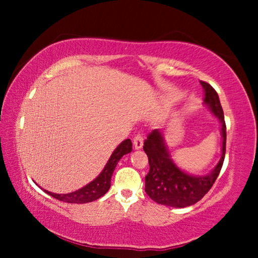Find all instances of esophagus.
Wrapping results in <instances>:
<instances>
[{"instance_id": "34e87169", "label": "esophagus", "mask_w": 258, "mask_h": 258, "mask_svg": "<svg viewBox=\"0 0 258 258\" xmlns=\"http://www.w3.org/2000/svg\"><path fill=\"white\" fill-rule=\"evenodd\" d=\"M143 136L142 134H137V135L135 136V139H134V147H135L136 150H140L141 148L143 147Z\"/></svg>"}]
</instances>
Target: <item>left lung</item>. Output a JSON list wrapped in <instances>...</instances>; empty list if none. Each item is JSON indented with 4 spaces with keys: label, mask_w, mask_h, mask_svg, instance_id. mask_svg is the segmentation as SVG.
<instances>
[{
    "label": "left lung",
    "mask_w": 258,
    "mask_h": 258,
    "mask_svg": "<svg viewBox=\"0 0 258 258\" xmlns=\"http://www.w3.org/2000/svg\"><path fill=\"white\" fill-rule=\"evenodd\" d=\"M204 91V105L221 124V158L213 170L206 175L189 174L172 160L163 133L155 129L144 141L143 150L149 160V172L146 176V192L151 200L163 206L185 208L192 206L209 191L223 165L227 142L223 109L216 90L200 81Z\"/></svg>",
    "instance_id": "1"
}]
</instances>
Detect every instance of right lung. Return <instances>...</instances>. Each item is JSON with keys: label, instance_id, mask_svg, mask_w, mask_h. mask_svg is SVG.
Wrapping results in <instances>:
<instances>
[{"label": "right lung", "instance_id": "1", "mask_svg": "<svg viewBox=\"0 0 258 258\" xmlns=\"http://www.w3.org/2000/svg\"><path fill=\"white\" fill-rule=\"evenodd\" d=\"M133 150V143L129 139H126L121 142L117 146V148L112 151V154L109 157L107 164L104 165L103 170L100 172V175L93 181L88 183L87 185H84L83 188H81L76 191L68 192V194H55L48 190L43 189L44 192H47L48 195H50L54 199L62 201V202L67 203H76V204H82V203H89L93 201H96L107 194V191L110 188V181L112 172H114L116 165H117L118 161L124 156V155L132 153Z\"/></svg>", "mask_w": 258, "mask_h": 258}]
</instances>
